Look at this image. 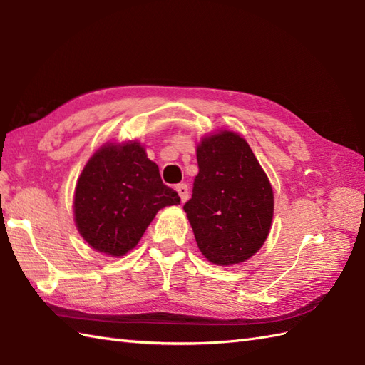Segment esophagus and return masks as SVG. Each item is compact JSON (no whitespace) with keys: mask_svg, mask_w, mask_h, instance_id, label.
<instances>
[{"mask_svg":"<svg viewBox=\"0 0 365 365\" xmlns=\"http://www.w3.org/2000/svg\"><path fill=\"white\" fill-rule=\"evenodd\" d=\"M175 190H177V192H178V196H180L182 202H185V200H187V199H188V196H190V192H188V185H187V183H178L177 187H175Z\"/></svg>","mask_w":365,"mask_h":365,"instance_id":"obj_1","label":"esophagus"}]
</instances>
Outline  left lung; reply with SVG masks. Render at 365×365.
I'll list each match as a JSON object with an SVG mask.
<instances>
[{
    "label": "left lung",
    "instance_id": "1",
    "mask_svg": "<svg viewBox=\"0 0 365 365\" xmlns=\"http://www.w3.org/2000/svg\"><path fill=\"white\" fill-rule=\"evenodd\" d=\"M187 212L200 252L235 265L260 250L273 220V190L251 147L232 131L204 138Z\"/></svg>",
    "mask_w": 365,
    "mask_h": 365
}]
</instances>
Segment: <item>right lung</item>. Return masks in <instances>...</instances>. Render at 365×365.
I'll return each instance as SVG.
<instances>
[{
	"instance_id": "right-lung-1",
	"label": "right lung",
	"mask_w": 365,
	"mask_h": 365,
	"mask_svg": "<svg viewBox=\"0 0 365 365\" xmlns=\"http://www.w3.org/2000/svg\"><path fill=\"white\" fill-rule=\"evenodd\" d=\"M180 204L139 143L108 144L84 166L75 190V222L94 250L123 255L163 207Z\"/></svg>"
}]
</instances>
